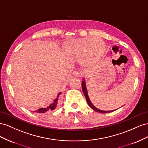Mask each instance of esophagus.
<instances>
[{
  "label": "esophagus",
  "mask_w": 148,
  "mask_h": 148,
  "mask_svg": "<svg viewBox=\"0 0 148 148\" xmlns=\"http://www.w3.org/2000/svg\"><path fill=\"white\" fill-rule=\"evenodd\" d=\"M73 76L76 77H79L81 76V74L80 73H79L78 71H76L73 72Z\"/></svg>",
  "instance_id": "esophagus-1"
}]
</instances>
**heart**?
Masks as SVG:
<instances>
[{
    "mask_svg": "<svg viewBox=\"0 0 148 148\" xmlns=\"http://www.w3.org/2000/svg\"><path fill=\"white\" fill-rule=\"evenodd\" d=\"M67 54L75 59H79L84 65L94 64L102 58L104 44L99 38H84L69 41L65 47Z\"/></svg>",
    "mask_w": 148,
    "mask_h": 148,
    "instance_id": "1",
    "label": "heart"
}]
</instances>
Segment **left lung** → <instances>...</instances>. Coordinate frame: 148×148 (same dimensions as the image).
Here are the masks:
<instances>
[{
  "mask_svg": "<svg viewBox=\"0 0 148 148\" xmlns=\"http://www.w3.org/2000/svg\"><path fill=\"white\" fill-rule=\"evenodd\" d=\"M82 91L84 95H85V97L86 99L87 100V102L88 103V105H89L90 107L92 108L94 110L101 113H110V112H112L115 110H110V111H103V110H101L98 109L97 108H96L94 105L92 104V103L90 102V100L88 97V92H87V87H86V82H85V80L83 79V81H82Z\"/></svg>",
  "mask_w": 148,
  "mask_h": 148,
  "instance_id": "obj_1",
  "label": "left lung"
}]
</instances>
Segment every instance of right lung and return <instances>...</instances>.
I'll list each match as a JSON object with an SVG mask.
<instances>
[{"mask_svg": "<svg viewBox=\"0 0 148 148\" xmlns=\"http://www.w3.org/2000/svg\"><path fill=\"white\" fill-rule=\"evenodd\" d=\"M60 94H61V92L59 93V94H58L57 97L55 99H54L53 102L51 103L49 105H48L47 107L41 108L38 109L37 110L35 111V112L38 113H47V112L52 111V110H53L55 109L57 107V106H58L59 96H60Z\"/></svg>", "mask_w": 148, "mask_h": 148, "instance_id": "right-lung-1", "label": "right lung"}]
</instances>
